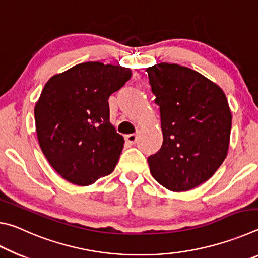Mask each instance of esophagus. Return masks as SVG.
<instances>
[{
    "instance_id": "1",
    "label": "esophagus",
    "mask_w": 258,
    "mask_h": 258,
    "mask_svg": "<svg viewBox=\"0 0 258 258\" xmlns=\"http://www.w3.org/2000/svg\"><path fill=\"white\" fill-rule=\"evenodd\" d=\"M125 141L128 143V145H134L138 141V134H127L125 135Z\"/></svg>"
}]
</instances>
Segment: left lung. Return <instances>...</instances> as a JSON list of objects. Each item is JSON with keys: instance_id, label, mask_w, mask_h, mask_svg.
I'll return each instance as SVG.
<instances>
[{"instance_id": "left-lung-1", "label": "left lung", "mask_w": 258, "mask_h": 258, "mask_svg": "<svg viewBox=\"0 0 258 258\" xmlns=\"http://www.w3.org/2000/svg\"><path fill=\"white\" fill-rule=\"evenodd\" d=\"M147 73L163 131V146L148 157L151 175L166 189L189 191L209 180L228 155V100L220 86L187 67L161 62Z\"/></svg>"}]
</instances>
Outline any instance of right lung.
<instances>
[{"mask_svg":"<svg viewBox=\"0 0 258 258\" xmlns=\"http://www.w3.org/2000/svg\"><path fill=\"white\" fill-rule=\"evenodd\" d=\"M131 76L130 68L90 61L47 81L34 110L36 133L64 180L85 186L115 169L124 138L109 121L108 99Z\"/></svg>","mask_w":258,"mask_h":258,"instance_id":"obj_1","label":"right lung"}]
</instances>
